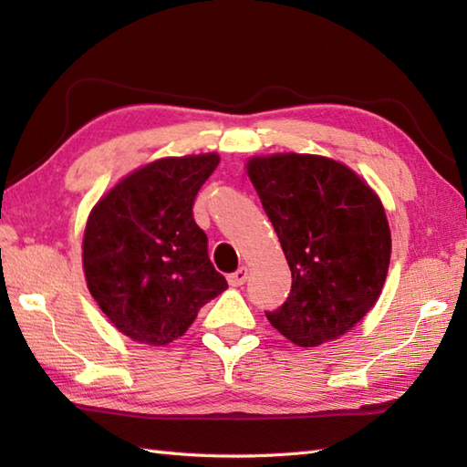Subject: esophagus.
<instances>
[{"instance_id": "1", "label": "esophagus", "mask_w": 467, "mask_h": 467, "mask_svg": "<svg viewBox=\"0 0 467 467\" xmlns=\"http://www.w3.org/2000/svg\"><path fill=\"white\" fill-rule=\"evenodd\" d=\"M246 279H249V269H246V266H241L239 271H234V273L228 275V285H231V286H241V285H244Z\"/></svg>"}]
</instances>
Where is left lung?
Instances as JSON below:
<instances>
[{"label":"left lung","instance_id":"left-lung-1","mask_svg":"<svg viewBox=\"0 0 467 467\" xmlns=\"http://www.w3.org/2000/svg\"><path fill=\"white\" fill-rule=\"evenodd\" d=\"M246 168L293 275L289 296L266 319L299 347L337 339L383 289L391 233L381 201L331 158L256 156Z\"/></svg>","mask_w":467,"mask_h":467}]
</instances>
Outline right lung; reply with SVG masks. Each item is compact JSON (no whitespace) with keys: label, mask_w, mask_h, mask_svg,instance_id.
Segmentation results:
<instances>
[{"label":"right lung","mask_w":467,"mask_h":467,"mask_svg":"<svg viewBox=\"0 0 467 467\" xmlns=\"http://www.w3.org/2000/svg\"><path fill=\"white\" fill-rule=\"evenodd\" d=\"M216 154L162 158L118 182L88 218L84 273L96 303L134 341L166 345L226 289L192 206Z\"/></svg>","instance_id":"obj_1"}]
</instances>
